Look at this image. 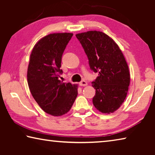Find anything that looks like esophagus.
Instances as JSON below:
<instances>
[{
    "instance_id": "esophagus-1",
    "label": "esophagus",
    "mask_w": 155,
    "mask_h": 155,
    "mask_svg": "<svg viewBox=\"0 0 155 155\" xmlns=\"http://www.w3.org/2000/svg\"><path fill=\"white\" fill-rule=\"evenodd\" d=\"M79 85L82 86V87H83V86H86V85H87V83L85 81H82L79 83Z\"/></svg>"
}]
</instances>
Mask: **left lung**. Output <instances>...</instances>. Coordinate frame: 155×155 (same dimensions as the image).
Returning <instances> with one entry per match:
<instances>
[{
  "instance_id": "8db88e82",
  "label": "left lung",
  "mask_w": 155,
  "mask_h": 155,
  "mask_svg": "<svg viewBox=\"0 0 155 155\" xmlns=\"http://www.w3.org/2000/svg\"><path fill=\"white\" fill-rule=\"evenodd\" d=\"M98 77L93 81L96 90L93 104L109 114L118 109L127 97L130 85L128 66L121 50L111 38L101 31H90L76 35Z\"/></svg>"
}]
</instances>
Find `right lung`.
Masks as SVG:
<instances>
[{
	"instance_id": "add662e5",
	"label": "right lung",
	"mask_w": 155,
	"mask_h": 155,
	"mask_svg": "<svg viewBox=\"0 0 155 155\" xmlns=\"http://www.w3.org/2000/svg\"><path fill=\"white\" fill-rule=\"evenodd\" d=\"M73 34L52 33L34 46L27 70V82L33 98L41 109L53 116H61L71 109L78 94V85L63 83L61 57Z\"/></svg>"
}]
</instances>
